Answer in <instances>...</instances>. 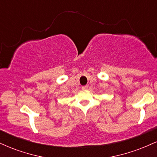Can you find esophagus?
I'll return each instance as SVG.
<instances>
[{"label":"esophagus","instance_id":"34e87169","mask_svg":"<svg viewBox=\"0 0 157 157\" xmlns=\"http://www.w3.org/2000/svg\"><path fill=\"white\" fill-rule=\"evenodd\" d=\"M82 90H87V89H88V86H82Z\"/></svg>","mask_w":157,"mask_h":157}]
</instances>
